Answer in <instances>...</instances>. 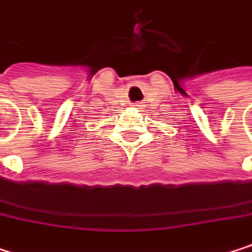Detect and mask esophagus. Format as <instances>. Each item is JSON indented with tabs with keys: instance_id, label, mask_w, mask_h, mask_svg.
<instances>
[{
	"instance_id": "1",
	"label": "esophagus",
	"mask_w": 252,
	"mask_h": 252,
	"mask_svg": "<svg viewBox=\"0 0 252 252\" xmlns=\"http://www.w3.org/2000/svg\"><path fill=\"white\" fill-rule=\"evenodd\" d=\"M132 106L137 108V109H144V105L141 102H135V103H132Z\"/></svg>"
}]
</instances>
